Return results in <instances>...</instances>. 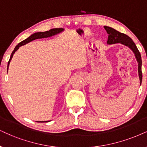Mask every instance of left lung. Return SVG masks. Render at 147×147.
<instances>
[{
    "mask_svg": "<svg viewBox=\"0 0 147 147\" xmlns=\"http://www.w3.org/2000/svg\"><path fill=\"white\" fill-rule=\"evenodd\" d=\"M107 32L109 34L108 36L107 43L109 45L115 44V43H121L124 45L127 46L132 50L134 53L135 54L137 62H138V75L140 78V85L142 83V59H141V55L140 51H138V48L132 39L127 35L123 33L119 32L116 30L112 28L109 26H104Z\"/></svg>",
    "mask_w": 147,
    "mask_h": 147,
    "instance_id": "obj_1",
    "label": "left lung"
}]
</instances>
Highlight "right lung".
<instances>
[{"mask_svg": "<svg viewBox=\"0 0 147 147\" xmlns=\"http://www.w3.org/2000/svg\"><path fill=\"white\" fill-rule=\"evenodd\" d=\"M64 30L63 28H53L51 29L49 31H46V32H36L34 33V34L30 36L28 38H27L26 39L24 40L23 41L20 42L18 45L15 47V49L13 51L11 55L10 59H9V62H8V65H7V72H8V68H9V63H10V61L11 60V58L13 57V55L14 53L16 52L17 50L19 49L20 47H21L22 45H24L26 43H28V42L32 41L35 39H38V38H47V37L53 36V35H55L57 34H59V33L62 32ZM37 122H49V121H37Z\"/></svg>", "mask_w": 147, "mask_h": 147, "instance_id": "right-lung-1", "label": "right lung"}]
</instances>
